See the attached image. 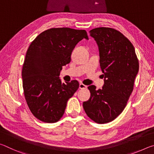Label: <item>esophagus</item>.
I'll use <instances>...</instances> for the list:
<instances>
[{"label":"esophagus","instance_id":"esophagus-1","mask_svg":"<svg viewBox=\"0 0 154 154\" xmlns=\"http://www.w3.org/2000/svg\"><path fill=\"white\" fill-rule=\"evenodd\" d=\"M79 88H80V89H85V88H87V85H84L83 83H80Z\"/></svg>","mask_w":154,"mask_h":154}]
</instances>
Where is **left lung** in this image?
Masks as SVG:
<instances>
[{
  "label": "left lung",
  "instance_id": "left-lung-1",
  "mask_svg": "<svg viewBox=\"0 0 154 154\" xmlns=\"http://www.w3.org/2000/svg\"><path fill=\"white\" fill-rule=\"evenodd\" d=\"M90 33L98 46L105 83L102 89L88 86L91 96L83 106L92 120L106 124L114 120L126 107L139 71V60L133 45L119 31L100 27Z\"/></svg>",
  "mask_w": 154,
  "mask_h": 154
}]
</instances>
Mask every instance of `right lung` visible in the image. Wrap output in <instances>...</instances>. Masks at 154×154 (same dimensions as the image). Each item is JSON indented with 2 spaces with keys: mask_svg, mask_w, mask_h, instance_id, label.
<instances>
[{
  "mask_svg": "<svg viewBox=\"0 0 154 154\" xmlns=\"http://www.w3.org/2000/svg\"><path fill=\"white\" fill-rule=\"evenodd\" d=\"M83 38L88 39L85 30L53 28L43 31L30 43L22 67V84L28 107L40 121H59L68 100L79 88L77 80L62 83L59 75Z\"/></svg>",
  "mask_w": 154,
  "mask_h": 154,
  "instance_id": "add662e5",
  "label": "right lung"
}]
</instances>
